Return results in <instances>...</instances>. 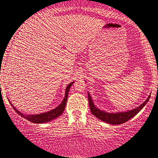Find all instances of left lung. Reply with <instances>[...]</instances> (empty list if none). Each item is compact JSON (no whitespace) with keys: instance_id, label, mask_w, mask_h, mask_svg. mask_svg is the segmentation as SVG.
Returning a JSON list of instances; mask_svg holds the SVG:
<instances>
[{"instance_id":"left-lung-1","label":"left lung","mask_w":158,"mask_h":158,"mask_svg":"<svg viewBox=\"0 0 158 158\" xmlns=\"http://www.w3.org/2000/svg\"><path fill=\"white\" fill-rule=\"evenodd\" d=\"M150 98V94L148 96V99L141 104L137 108H135L132 110L128 111H123V112H116V113H108L106 111L102 110L98 108H97L95 105L94 104L93 100L88 92V100H89L90 110L94 116L101 120L102 121L106 122L107 123L112 125H120L126 122L132 118L134 116L137 114L139 111L148 103V102Z\"/></svg>"}]
</instances>
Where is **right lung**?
Segmentation results:
<instances>
[{
    "mask_svg": "<svg viewBox=\"0 0 158 158\" xmlns=\"http://www.w3.org/2000/svg\"><path fill=\"white\" fill-rule=\"evenodd\" d=\"M74 83V81H72L70 84H69L68 86H67L66 88V91H65V96L64 100L59 106L56 107V108L52 109L50 111H48V112H45V113H40V114H24L22 112H20L19 110H17L15 106H14V105L11 103V102L9 101L10 104L11 105V106L13 107V108L15 110V111L18 114H19V115L24 118L28 120L29 121L31 122V123H47V122H49L52 120L56 119V118H58V116H60V115L64 113V111L65 110V107H66V104L67 102V99H68V94L69 92V89L71 87V85Z\"/></svg>",
    "mask_w": 158,
    "mask_h": 158,
    "instance_id": "1",
    "label": "right lung"
}]
</instances>
